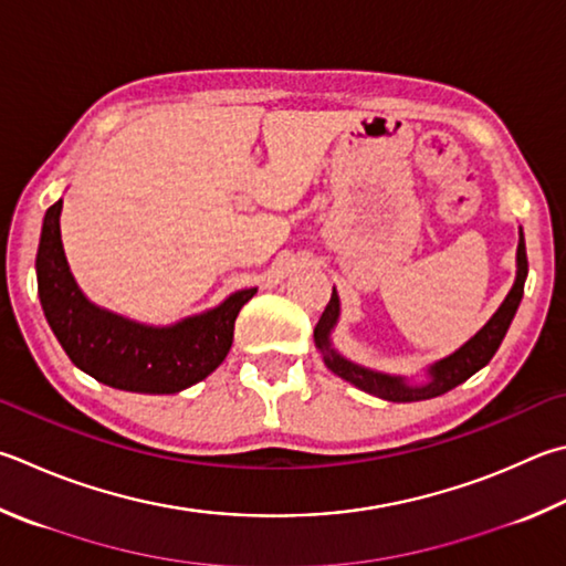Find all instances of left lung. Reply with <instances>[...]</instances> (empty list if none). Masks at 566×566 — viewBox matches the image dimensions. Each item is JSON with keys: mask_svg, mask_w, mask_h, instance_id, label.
<instances>
[{"mask_svg": "<svg viewBox=\"0 0 566 566\" xmlns=\"http://www.w3.org/2000/svg\"><path fill=\"white\" fill-rule=\"evenodd\" d=\"M525 280H527V250H525V234L520 232V244H517V280L515 286H512L507 300L502 302L495 316L480 328V332L470 338V342L458 348L453 356L443 358L436 366H430V381L426 386H408L403 378H394L386 374H376L368 371V368L356 366L352 361H346L344 356H338L332 344H328V334L338 318V296L332 292V300H328L326 310L318 318V324L314 328V342L322 348L324 354V364L332 368L336 376H342L344 381L354 384L356 388L366 390V394L378 396L384 400H394V403H410V400H426V398H436L448 394L450 388L460 386L462 381H468L472 374H478L482 366L490 364V358L495 356V352L505 338L507 328L515 318L517 306L522 302V294H525Z\"/></svg>", "mask_w": 566, "mask_h": 566, "instance_id": "left-lung-1", "label": "left lung"}]
</instances>
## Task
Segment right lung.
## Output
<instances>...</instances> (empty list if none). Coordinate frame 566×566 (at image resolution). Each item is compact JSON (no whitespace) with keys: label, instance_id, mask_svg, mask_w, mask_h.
<instances>
[{"label":"right lung","instance_id":"add662e5","mask_svg":"<svg viewBox=\"0 0 566 566\" xmlns=\"http://www.w3.org/2000/svg\"><path fill=\"white\" fill-rule=\"evenodd\" d=\"M61 200L41 224L36 252L39 300L51 332L81 371L130 394H178L202 381L228 356L234 318L256 290L228 296L214 310L156 328L91 304L69 272L59 230Z\"/></svg>","mask_w":566,"mask_h":566}]
</instances>
